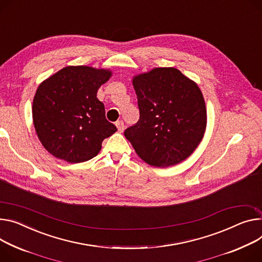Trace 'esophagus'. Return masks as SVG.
<instances>
[{
	"mask_svg": "<svg viewBox=\"0 0 262 262\" xmlns=\"http://www.w3.org/2000/svg\"><path fill=\"white\" fill-rule=\"evenodd\" d=\"M115 126H116L118 132H120V133H122L124 131V129H125V124H124L123 120H118V122L115 123Z\"/></svg>",
	"mask_w": 262,
	"mask_h": 262,
	"instance_id": "esophagus-1",
	"label": "esophagus"
}]
</instances>
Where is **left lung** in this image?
Here are the masks:
<instances>
[{
    "instance_id": "left-lung-1",
    "label": "left lung",
    "mask_w": 262,
    "mask_h": 262,
    "mask_svg": "<svg viewBox=\"0 0 262 262\" xmlns=\"http://www.w3.org/2000/svg\"><path fill=\"white\" fill-rule=\"evenodd\" d=\"M138 122L125 131L136 154L153 167L166 168L188 158L207 127V108L194 80L173 67L133 76Z\"/></svg>"
}]
</instances>
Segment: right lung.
<instances>
[{
	"instance_id": "1",
	"label": "right lung",
	"mask_w": 262,
	"mask_h": 262,
	"mask_svg": "<svg viewBox=\"0 0 262 262\" xmlns=\"http://www.w3.org/2000/svg\"><path fill=\"white\" fill-rule=\"evenodd\" d=\"M112 76L110 69L67 66L39 84L33 97L32 119L43 147L70 164L84 163L117 131L96 97Z\"/></svg>"
}]
</instances>
